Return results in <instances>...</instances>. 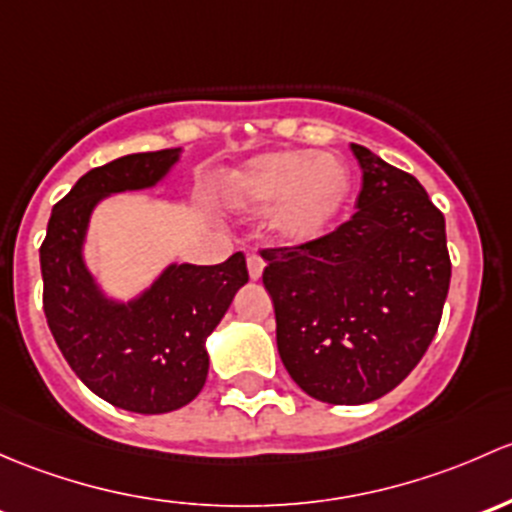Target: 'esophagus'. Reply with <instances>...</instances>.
<instances>
[{
	"label": "esophagus",
	"instance_id": "esophagus-1",
	"mask_svg": "<svg viewBox=\"0 0 512 512\" xmlns=\"http://www.w3.org/2000/svg\"><path fill=\"white\" fill-rule=\"evenodd\" d=\"M246 263H249V276L254 278V281H258V278H261V273H263V268H266V261H263V258L258 254H251L249 261H246Z\"/></svg>",
	"mask_w": 512,
	"mask_h": 512
}]
</instances>
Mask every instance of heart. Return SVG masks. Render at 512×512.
<instances>
[{
	"mask_svg": "<svg viewBox=\"0 0 512 512\" xmlns=\"http://www.w3.org/2000/svg\"><path fill=\"white\" fill-rule=\"evenodd\" d=\"M352 189L350 167L337 155L281 150L256 157L231 179V197L246 209H273V229L305 244L333 226Z\"/></svg>",
	"mask_w": 512,
	"mask_h": 512,
	"instance_id": "1",
	"label": "heart"
}]
</instances>
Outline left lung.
<instances>
[{"label":"left lung","mask_w":512,"mask_h":512,"mask_svg":"<svg viewBox=\"0 0 512 512\" xmlns=\"http://www.w3.org/2000/svg\"><path fill=\"white\" fill-rule=\"evenodd\" d=\"M352 152L357 212L313 241L261 249L278 355L328 404L392 392L429 350L451 283L446 221L424 187L367 147Z\"/></svg>","instance_id":"obj_1"}]
</instances>
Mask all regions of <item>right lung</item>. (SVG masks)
<instances>
[{"label": "right lung", "instance_id": "1", "mask_svg": "<svg viewBox=\"0 0 512 512\" xmlns=\"http://www.w3.org/2000/svg\"><path fill=\"white\" fill-rule=\"evenodd\" d=\"M177 160L175 147L93 167L54 204L39 249L46 323L63 357L93 394L138 414L175 412L202 392L204 342L249 281L236 251L219 266H170L128 305L100 295L81 256L93 207L105 194L152 187Z\"/></svg>", "mask_w": 512, "mask_h": 512}]
</instances>
